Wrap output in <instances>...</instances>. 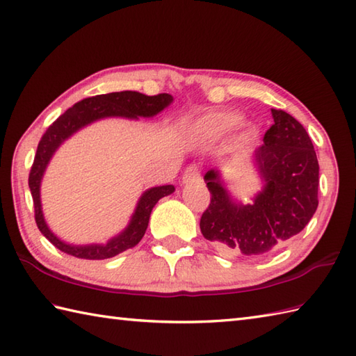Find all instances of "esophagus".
Masks as SVG:
<instances>
[{"instance_id": "1", "label": "esophagus", "mask_w": 356, "mask_h": 356, "mask_svg": "<svg viewBox=\"0 0 356 356\" xmlns=\"http://www.w3.org/2000/svg\"><path fill=\"white\" fill-rule=\"evenodd\" d=\"M200 179V171H199V166L197 165H190L184 172V184H190V182H195V180Z\"/></svg>"}]
</instances>
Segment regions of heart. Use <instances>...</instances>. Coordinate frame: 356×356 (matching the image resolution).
Masks as SVG:
<instances>
[{
  "mask_svg": "<svg viewBox=\"0 0 356 356\" xmlns=\"http://www.w3.org/2000/svg\"><path fill=\"white\" fill-rule=\"evenodd\" d=\"M241 122V118L236 113H214L203 118L197 124V131L205 138H223L231 133Z\"/></svg>",
  "mask_w": 356,
  "mask_h": 356,
  "instance_id": "1",
  "label": "heart"
}]
</instances>
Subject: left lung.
Returning <instances> with one entry per match:
<instances>
[{"mask_svg": "<svg viewBox=\"0 0 356 356\" xmlns=\"http://www.w3.org/2000/svg\"><path fill=\"white\" fill-rule=\"evenodd\" d=\"M274 125L264 133L254 161L263 190L251 205L236 203L220 172L205 182L211 203L200 218L203 237L223 255H261L297 236L318 207V159L305 127L289 113L270 108Z\"/></svg>", "mask_w": 356, "mask_h": 356, "instance_id": "8db88e82", "label": "left lung"}]
</instances>
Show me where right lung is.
Here are the masks:
<instances>
[{
	"instance_id": "obj_1",
	"label": "right lung",
	"mask_w": 356,
	"mask_h": 356,
	"mask_svg": "<svg viewBox=\"0 0 356 356\" xmlns=\"http://www.w3.org/2000/svg\"><path fill=\"white\" fill-rule=\"evenodd\" d=\"M171 102L172 96L168 93H161L156 96H147L139 92H116L108 95H97L76 102L47 128V131L44 133L40 143H38L35 161L29 174V188L33 199L35 222L38 225V229L59 251L86 260H105L127 251V249L136 246L142 240L143 234L147 231L151 211H153L156 203L165 197V195L174 193L172 185L154 186L147 190L140 195L138 207H136L134 214L131 216L130 225L122 232L118 234L116 237L110 238L105 245L81 246L65 243L61 238H58L49 229L47 223H45L40 194L44 171L47 168L51 156L55 154L59 145L65 139H69L73 133L81 130L82 127L92 124L97 119L153 118L157 113H161L163 108L168 107Z\"/></svg>"
}]
</instances>
